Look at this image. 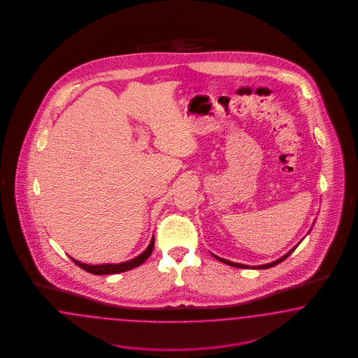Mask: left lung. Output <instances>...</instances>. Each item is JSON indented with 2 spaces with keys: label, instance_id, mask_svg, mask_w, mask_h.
<instances>
[{
  "label": "left lung",
  "instance_id": "1",
  "mask_svg": "<svg viewBox=\"0 0 358 358\" xmlns=\"http://www.w3.org/2000/svg\"><path fill=\"white\" fill-rule=\"evenodd\" d=\"M301 243V241H299ZM299 243L294 247L293 250H289L286 255H283L281 259H278V260L273 261V262H269V264H265V265H259V266H250V265H244V264H238V262H232V261L224 260V259H222V257H217L215 255H213L217 260L222 261V262H224V264H227L229 266H235V268H243V269H268V268H271V266H275V265H278L280 262H282L283 260H286L292 253H293L294 250H296V247L299 245Z\"/></svg>",
  "mask_w": 358,
  "mask_h": 358
}]
</instances>
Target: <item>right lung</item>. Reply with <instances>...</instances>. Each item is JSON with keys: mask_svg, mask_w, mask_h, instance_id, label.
<instances>
[{"mask_svg": "<svg viewBox=\"0 0 358 358\" xmlns=\"http://www.w3.org/2000/svg\"><path fill=\"white\" fill-rule=\"evenodd\" d=\"M153 245H155V238H152L150 245L147 247V250L141 253L138 257L132 259L126 262H120V264H101V265H89V264H84L80 261L75 260L73 257H69L71 260L73 261L76 265H78L81 269L87 271V273L96 274V275H103V274H115V273H122V271H131L136 266L141 265L144 261L147 260L151 256L152 250H153Z\"/></svg>", "mask_w": 358, "mask_h": 358, "instance_id": "1", "label": "right lung"}]
</instances>
